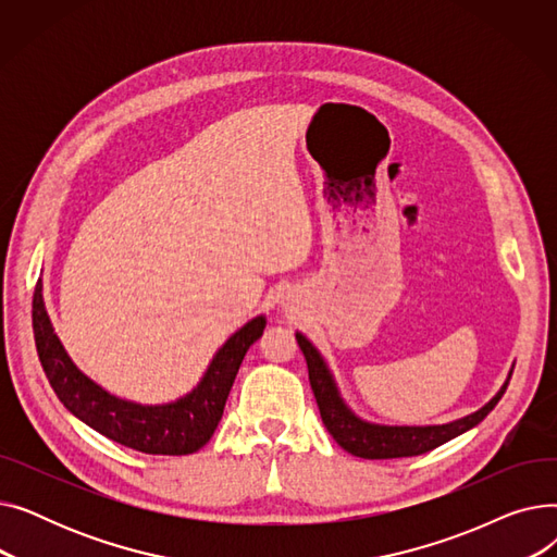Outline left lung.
<instances>
[{
	"label": "left lung",
	"instance_id": "obj_1",
	"mask_svg": "<svg viewBox=\"0 0 557 557\" xmlns=\"http://www.w3.org/2000/svg\"><path fill=\"white\" fill-rule=\"evenodd\" d=\"M298 345L302 349V355L307 359V368H309V382H311V391L318 404L320 418H323V424L327 426V431L332 433L334 441L349 454H355L359 458H368V460H386V458H406V456H420L426 454L435 447H441L445 443H449L451 437L470 431L472 426H476L483 418H487V413L492 408L499 404V399L504 397L508 382L504 384V388L496 393V397H492L481 411L460 418L456 422L449 424H441V426H379V424H368L363 420H359L357 416H352V411L343 404L334 379L325 366V361L320 359L318 349L302 336L296 334Z\"/></svg>",
	"mask_w": 557,
	"mask_h": 557
}]
</instances>
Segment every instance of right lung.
Returning a JSON list of instances; mask_svg holds the SVG:
<instances>
[{
	"label": "right lung",
	"mask_w": 557,
	"mask_h": 557,
	"mask_svg": "<svg viewBox=\"0 0 557 557\" xmlns=\"http://www.w3.org/2000/svg\"><path fill=\"white\" fill-rule=\"evenodd\" d=\"M32 315L42 370L67 411L114 443L158 456H187L210 441L248 347L267 327L263 315L244 325L219 349L202 382L187 397L164 406H139L106 393L76 370L51 330L40 280L34 290Z\"/></svg>",
	"instance_id": "right-lung-1"
}]
</instances>
